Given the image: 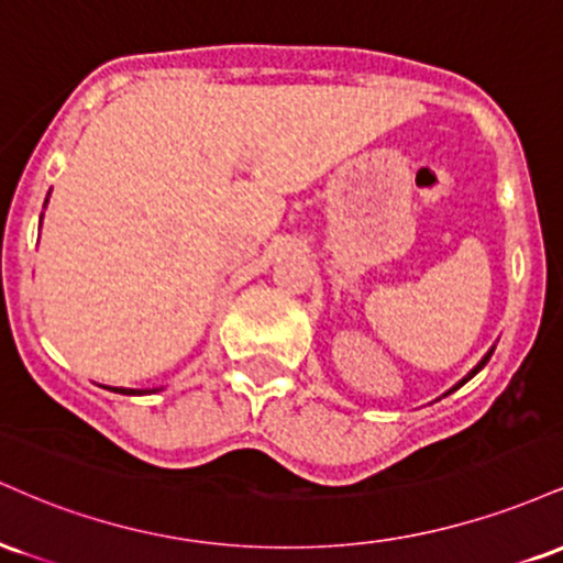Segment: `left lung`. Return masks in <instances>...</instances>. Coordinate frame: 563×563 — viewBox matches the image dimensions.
Instances as JSON below:
<instances>
[{
	"label": "left lung",
	"mask_w": 563,
	"mask_h": 563,
	"mask_svg": "<svg viewBox=\"0 0 563 563\" xmlns=\"http://www.w3.org/2000/svg\"><path fill=\"white\" fill-rule=\"evenodd\" d=\"M493 352H495V344L487 349V354H484V357L479 360V363H476L474 367H471V371H468V376H463L461 380H457V384H455V386H452V389H450V391H455V389H457V386H463V384H466V380H471V378H474V376H476V373H479V371H482V367L489 363V357H493ZM450 391H444V397H448V394H450Z\"/></svg>",
	"instance_id": "obj_1"
}]
</instances>
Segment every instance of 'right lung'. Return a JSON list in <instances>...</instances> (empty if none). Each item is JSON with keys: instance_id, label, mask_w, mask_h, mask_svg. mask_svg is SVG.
<instances>
[{"instance_id": "right-lung-1", "label": "right lung", "mask_w": 563, "mask_h": 563, "mask_svg": "<svg viewBox=\"0 0 563 563\" xmlns=\"http://www.w3.org/2000/svg\"><path fill=\"white\" fill-rule=\"evenodd\" d=\"M47 200H49V192H47ZM47 200H44V206H47ZM108 391H115V394H126V397H137V394H153L158 389H124V386H106Z\"/></svg>"}]
</instances>
